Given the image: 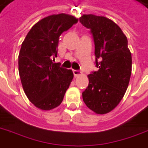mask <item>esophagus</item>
I'll return each instance as SVG.
<instances>
[{
  "mask_svg": "<svg viewBox=\"0 0 148 148\" xmlns=\"http://www.w3.org/2000/svg\"><path fill=\"white\" fill-rule=\"evenodd\" d=\"M73 73H74V77H78V76H80V75H82V72H81V71H75V70H74V71H73Z\"/></svg>",
  "mask_w": 148,
  "mask_h": 148,
  "instance_id": "34e87169",
  "label": "esophagus"
}]
</instances>
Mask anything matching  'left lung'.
I'll list each match as a JSON object with an SVG mask.
<instances>
[{
	"mask_svg": "<svg viewBox=\"0 0 148 148\" xmlns=\"http://www.w3.org/2000/svg\"><path fill=\"white\" fill-rule=\"evenodd\" d=\"M79 21L90 29L99 71L89 74L82 93L85 104L98 114L114 110L123 98L132 74V53L120 27L106 16L83 14Z\"/></svg>",
	"mask_w": 148,
	"mask_h": 148,
	"instance_id": "1",
	"label": "left lung"
}]
</instances>
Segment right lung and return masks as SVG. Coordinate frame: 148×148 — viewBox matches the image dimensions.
<instances>
[{"mask_svg":"<svg viewBox=\"0 0 148 148\" xmlns=\"http://www.w3.org/2000/svg\"><path fill=\"white\" fill-rule=\"evenodd\" d=\"M75 16L59 13L42 18L35 24L21 44L18 71L29 100L37 108L49 110L63 100L74 74L53 63L57 57L60 35L77 22Z\"/></svg>","mask_w":148,"mask_h":148,"instance_id":"1","label":"right lung"}]
</instances>
